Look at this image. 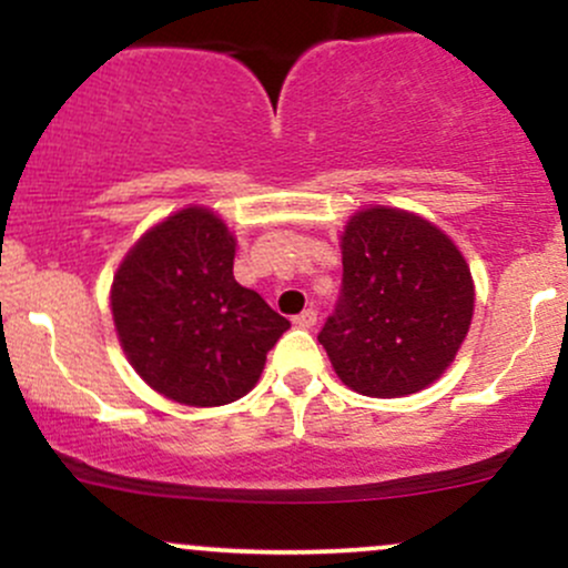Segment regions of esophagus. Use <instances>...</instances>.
<instances>
[{
  "label": "esophagus",
  "instance_id": "1",
  "mask_svg": "<svg viewBox=\"0 0 568 568\" xmlns=\"http://www.w3.org/2000/svg\"><path fill=\"white\" fill-rule=\"evenodd\" d=\"M293 323H296L298 328H312V325L317 323V312L312 310V306H310V310H304L302 315H296V317H293Z\"/></svg>",
  "mask_w": 568,
  "mask_h": 568
}]
</instances>
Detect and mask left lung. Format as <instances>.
Masks as SVG:
<instances>
[{
  "mask_svg": "<svg viewBox=\"0 0 568 568\" xmlns=\"http://www.w3.org/2000/svg\"><path fill=\"white\" fill-rule=\"evenodd\" d=\"M342 296L317 336L338 379L368 397L438 382L475 310L470 266L454 240L400 207H363L342 232Z\"/></svg>",
  "mask_w": 568,
  "mask_h": 568,
  "instance_id": "1",
  "label": "left lung"
}]
</instances>
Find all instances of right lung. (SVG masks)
<instances>
[{"instance_id":"add662e5","label":"right lung","mask_w":568,"mask_h":568,"mask_svg":"<svg viewBox=\"0 0 568 568\" xmlns=\"http://www.w3.org/2000/svg\"><path fill=\"white\" fill-rule=\"evenodd\" d=\"M237 240L202 205L175 211L128 251L112 317L135 374L194 408L226 406L256 387L266 352L291 323L232 275Z\"/></svg>"}]
</instances>
